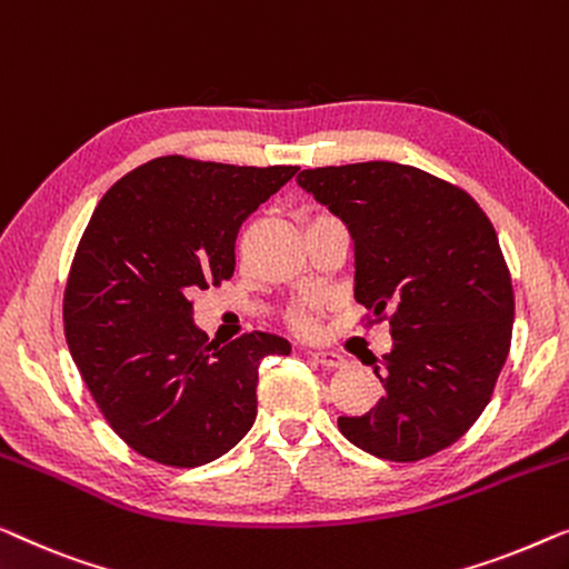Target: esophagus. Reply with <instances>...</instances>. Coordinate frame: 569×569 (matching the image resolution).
<instances>
[{
	"label": "esophagus",
	"instance_id": "34e87169",
	"mask_svg": "<svg viewBox=\"0 0 569 569\" xmlns=\"http://www.w3.org/2000/svg\"><path fill=\"white\" fill-rule=\"evenodd\" d=\"M309 358L319 366L325 368H342L346 366V358H342L340 353H332V350H315V353H309Z\"/></svg>",
	"mask_w": 569,
	"mask_h": 569
}]
</instances>
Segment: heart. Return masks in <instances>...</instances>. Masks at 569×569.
<instances>
[{"label":"heart","mask_w":569,"mask_h":569,"mask_svg":"<svg viewBox=\"0 0 569 569\" xmlns=\"http://www.w3.org/2000/svg\"><path fill=\"white\" fill-rule=\"evenodd\" d=\"M325 219H335V216L317 213V216H311L309 223L325 221ZM288 325H291L293 330L301 332V335L315 332L317 330V307H315V303H299V307H293L291 311H288Z\"/></svg>","instance_id":"heart-1"}]
</instances>
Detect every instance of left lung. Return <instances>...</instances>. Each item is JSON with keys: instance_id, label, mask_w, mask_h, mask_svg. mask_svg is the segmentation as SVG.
I'll return each instance as SVG.
<instances>
[{"instance_id": "obj_1", "label": "left lung", "mask_w": 569, "mask_h": 569, "mask_svg": "<svg viewBox=\"0 0 569 569\" xmlns=\"http://www.w3.org/2000/svg\"><path fill=\"white\" fill-rule=\"evenodd\" d=\"M299 186L348 223L356 301L391 330L383 397L338 418L387 461H420L467 433L492 399L513 335V283L487 213L453 182L410 164L303 170Z\"/></svg>"}]
</instances>
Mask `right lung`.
<instances>
[{"label":"right lung","mask_w":569,"mask_h":569,"mask_svg":"<svg viewBox=\"0 0 569 569\" xmlns=\"http://www.w3.org/2000/svg\"><path fill=\"white\" fill-rule=\"evenodd\" d=\"M296 170L157 157L94 208L71 260L63 330L102 418L136 453L203 467L252 428L260 361L291 346L270 332L208 340L193 296L234 276L239 227Z\"/></svg>","instance_id":"right-lung-1"}]
</instances>
